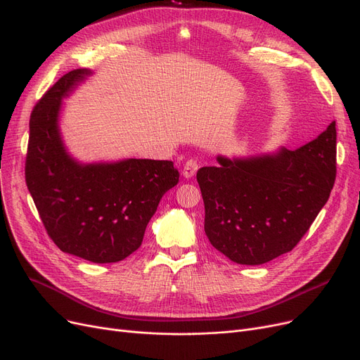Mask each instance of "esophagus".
Returning <instances> with one entry per match:
<instances>
[{"label":"esophagus","mask_w":360,"mask_h":360,"mask_svg":"<svg viewBox=\"0 0 360 360\" xmlns=\"http://www.w3.org/2000/svg\"><path fill=\"white\" fill-rule=\"evenodd\" d=\"M197 170H198L197 160H193V159L191 160H186L184 167H182V175H184V178L190 179V178H193L195 175Z\"/></svg>","instance_id":"1"}]
</instances>
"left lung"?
<instances>
[{
	"label": "left lung",
	"instance_id": "obj_1",
	"mask_svg": "<svg viewBox=\"0 0 360 360\" xmlns=\"http://www.w3.org/2000/svg\"><path fill=\"white\" fill-rule=\"evenodd\" d=\"M335 158V122L297 150L245 159L217 155L219 166L197 172L210 244L240 264L291 252L330 198Z\"/></svg>",
	"mask_w": 360,
	"mask_h": 360
}]
</instances>
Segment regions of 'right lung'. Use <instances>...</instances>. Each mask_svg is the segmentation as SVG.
<instances>
[{
  "label": "right lung",
  "mask_w": 360,
  "mask_h": 360,
  "mask_svg": "<svg viewBox=\"0 0 360 360\" xmlns=\"http://www.w3.org/2000/svg\"><path fill=\"white\" fill-rule=\"evenodd\" d=\"M92 72L76 69L46 91L29 122L25 176L41 221L61 252L94 263L132 255L166 191L178 184L174 162L127 159L79 163L60 135L61 100Z\"/></svg>",
  "instance_id": "obj_1"
}]
</instances>
